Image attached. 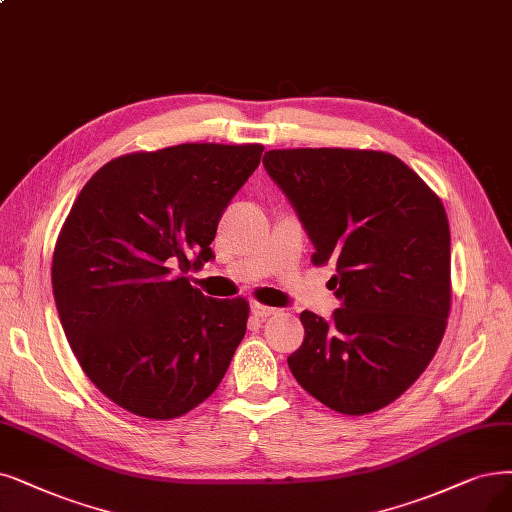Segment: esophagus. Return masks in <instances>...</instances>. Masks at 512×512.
Masks as SVG:
<instances>
[{
	"label": "esophagus",
	"mask_w": 512,
	"mask_h": 512,
	"mask_svg": "<svg viewBox=\"0 0 512 512\" xmlns=\"http://www.w3.org/2000/svg\"><path fill=\"white\" fill-rule=\"evenodd\" d=\"M250 309H252V315H256V317H260V319H267V317H271V315L277 313L275 306H267V304H262V302H258V300H254V302L250 304Z\"/></svg>",
	"instance_id": "1"
}]
</instances>
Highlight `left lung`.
I'll return each instance as SVG.
<instances>
[{
  "label": "left lung",
  "mask_w": 512,
  "mask_h": 512,
  "mask_svg": "<svg viewBox=\"0 0 512 512\" xmlns=\"http://www.w3.org/2000/svg\"><path fill=\"white\" fill-rule=\"evenodd\" d=\"M264 168L288 195L342 300L325 321L302 311L288 365L306 393L346 416L386 407L435 357L452 309L449 222L405 163L370 149H275Z\"/></svg>",
  "instance_id": "left-lung-1"
}]
</instances>
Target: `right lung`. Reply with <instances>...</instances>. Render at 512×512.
<instances>
[{
	"mask_svg": "<svg viewBox=\"0 0 512 512\" xmlns=\"http://www.w3.org/2000/svg\"><path fill=\"white\" fill-rule=\"evenodd\" d=\"M262 145L185 142L105 163L58 233L52 290L81 370L126 412L172 420L229 370L250 304L193 288Z\"/></svg>",
	"mask_w": 512,
	"mask_h": 512,
	"instance_id": "right-lung-1",
	"label": "right lung"
}]
</instances>
